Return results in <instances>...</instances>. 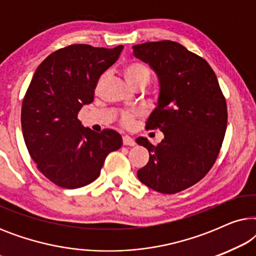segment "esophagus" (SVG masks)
<instances>
[{
    "mask_svg": "<svg viewBox=\"0 0 256 256\" xmlns=\"http://www.w3.org/2000/svg\"><path fill=\"white\" fill-rule=\"evenodd\" d=\"M122 141H124V146H135L134 138H130V136H128V135H124V138H122Z\"/></svg>",
    "mask_w": 256,
    "mask_h": 256,
    "instance_id": "34e87169",
    "label": "esophagus"
}]
</instances>
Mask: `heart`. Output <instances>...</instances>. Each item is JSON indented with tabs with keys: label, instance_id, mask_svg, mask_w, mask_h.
Segmentation results:
<instances>
[{
	"label": "heart",
	"instance_id": "1",
	"mask_svg": "<svg viewBox=\"0 0 256 256\" xmlns=\"http://www.w3.org/2000/svg\"><path fill=\"white\" fill-rule=\"evenodd\" d=\"M122 76H124V82H127V85L132 88V87L138 85H148L152 79V71H150L149 66L143 64L140 62H130L128 64H126L122 68ZM100 79L99 84L101 82ZM122 122L126 126H130L134 120V115L130 113H126L122 115L121 118Z\"/></svg>",
	"mask_w": 256,
	"mask_h": 256
}]
</instances>
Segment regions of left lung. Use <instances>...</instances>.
<instances>
[{
	"label": "left lung",
	"mask_w": 256,
	"mask_h": 256,
	"mask_svg": "<svg viewBox=\"0 0 256 256\" xmlns=\"http://www.w3.org/2000/svg\"><path fill=\"white\" fill-rule=\"evenodd\" d=\"M132 50L160 82L146 129L164 134L157 146L136 138L150 155L138 177L157 192L176 194L198 183L214 164L227 127L226 100L208 62L180 43L149 42Z\"/></svg>",
	"instance_id": "obj_1"
}]
</instances>
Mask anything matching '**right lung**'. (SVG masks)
Masks as SVG:
<instances>
[{"mask_svg": "<svg viewBox=\"0 0 256 256\" xmlns=\"http://www.w3.org/2000/svg\"><path fill=\"white\" fill-rule=\"evenodd\" d=\"M122 48L70 45L45 58L34 72L22 104L23 138L37 169L58 186L92 183L108 154L122 146L118 132H96L78 120L82 106L94 100L100 76Z\"/></svg>", "mask_w": 256, "mask_h": 256, "instance_id": "1", "label": "right lung"}]
</instances>
